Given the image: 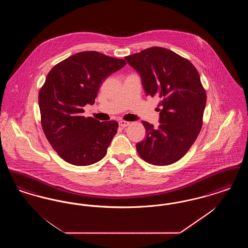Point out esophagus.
Here are the masks:
<instances>
[{"label":"esophagus","mask_w":248,"mask_h":248,"mask_svg":"<svg viewBox=\"0 0 248 248\" xmlns=\"http://www.w3.org/2000/svg\"><path fill=\"white\" fill-rule=\"evenodd\" d=\"M129 124L130 123L129 122H127V121H124V120H122V121H120V122H119V125H120V126H122V127H126V126H128Z\"/></svg>","instance_id":"1"}]
</instances>
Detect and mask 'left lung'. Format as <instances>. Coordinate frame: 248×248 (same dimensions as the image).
<instances>
[{"label":"left lung","mask_w":248,"mask_h":248,"mask_svg":"<svg viewBox=\"0 0 248 248\" xmlns=\"http://www.w3.org/2000/svg\"><path fill=\"white\" fill-rule=\"evenodd\" d=\"M140 72L146 95L160 99V125L142 122L146 139L137 144L138 154L154 165L181 159L196 140L206 104V93L193 64L166 48L154 46L125 57Z\"/></svg>","instance_id":"1"}]
</instances>
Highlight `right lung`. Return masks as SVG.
Returning a JSON list of instances; mask_svg holds the SVG:
<instances>
[{
  "label": "right lung",
  "mask_w": 248,
  "mask_h": 248,
  "mask_svg": "<svg viewBox=\"0 0 248 248\" xmlns=\"http://www.w3.org/2000/svg\"><path fill=\"white\" fill-rule=\"evenodd\" d=\"M125 64L124 59L84 51L49 71L38 96L41 124L52 148L67 163L93 165L106 155L118 123L84 117L83 108L94 103L107 76Z\"/></svg>",
  "instance_id": "right-lung-1"
}]
</instances>
